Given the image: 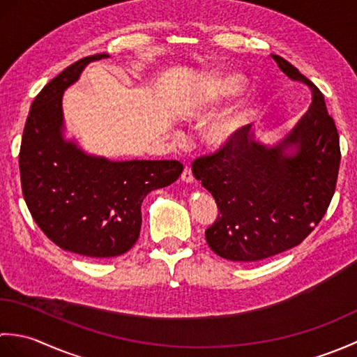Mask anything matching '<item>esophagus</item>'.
<instances>
[{
    "instance_id": "34e87169",
    "label": "esophagus",
    "mask_w": 357,
    "mask_h": 357,
    "mask_svg": "<svg viewBox=\"0 0 357 357\" xmlns=\"http://www.w3.org/2000/svg\"><path fill=\"white\" fill-rule=\"evenodd\" d=\"M181 179L184 181V183H193L195 181V178H193V173H192V169L190 167H185L184 169V172H183V174H181Z\"/></svg>"
}]
</instances>
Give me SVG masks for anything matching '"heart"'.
<instances>
[{
  "label": "heart",
  "mask_w": 357,
  "mask_h": 357,
  "mask_svg": "<svg viewBox=\"0 0 357 357\" xmlns=\"http://www.w3.org/2000/svg\"><path fill=\"white\" fill-rule=\"evenodd\" d=\"M245 86V79L239 73H221L208 81L206 93L211 101L225 100L238 95ZM257 95L250 92L236 104L219 113L207 124L204 130V139L211 149L222 150L236 144L244 133L245 127L252 123L257 112ZM190 107H196V101L190 102Z\"/></svg>",
  "instance_id": "b5f03b06"
}]
</instances>
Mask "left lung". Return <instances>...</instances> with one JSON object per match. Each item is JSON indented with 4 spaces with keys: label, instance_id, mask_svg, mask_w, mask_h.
Masks as SVG:
<instances>
[{
    "label": "left lung",
    "instance_id": "8db88e82",
    "mask_svg": "<svg viewBox=\"0 0 357 357\" xmlns=\"http://www.w3.org/2000/svg\"><path fill=\"white\" fill-rule=\"evenodd\" d=\"M271 58L312 90L308 110L273 146L257 141L247 126L236 144L192 165L219 210L206 230L207 244L229 261H261L299 245L321 222L336 188L339 135L324 95L287 59Z\"/></svg>",
    "mask_w": 357,
    "mask_h": 357
}]
</instances>
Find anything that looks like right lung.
Segmentation results:
<instances>
[{"instance_id":"add662e5","label":"right lung","mask_w":357,"mask_h":357,"mask_svg":"<svg viewBox=\"0 0 357 357\" xmlns=\"http://www.w3.org/2000/svg\"><path fill=\"white\" fill-rule=\"evenodd\" d=\"M102 58L107 53L82 58L44 86L20 150L22 195L35 222L59 248L89 257L128 252L139 238L144 198L184 170L178 161H110L64 138V90Z\"/></svg>"}]
</instances>
